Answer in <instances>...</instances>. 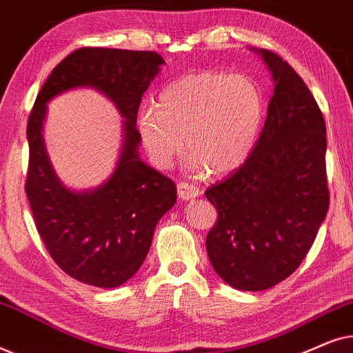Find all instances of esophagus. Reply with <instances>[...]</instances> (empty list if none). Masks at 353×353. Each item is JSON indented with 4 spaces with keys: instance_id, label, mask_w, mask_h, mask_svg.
<instances>
[{
    "instance_id": "esophagus-1",
    "label": "esophagus",
    "mask_w": 353,
    "mask_h": 353,
    "mask_svg": "<svg viewBox=\"0 0 353 353\" xmlns=\"http://www.w3.org/2000/svg\"><path fill=\"white\" fill-rule=\"evenodd\" d=\"M176 191H178V196H180L183 201L194 199V197H197V196L201 194L199 188H197L196 185H190V183H186V181L178 183Z\"/></svg>"
}]
</instances>
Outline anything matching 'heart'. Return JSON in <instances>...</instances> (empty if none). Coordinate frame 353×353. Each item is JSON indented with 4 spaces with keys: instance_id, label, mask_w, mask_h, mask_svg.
<instances>
[{
    "instance_id": "heart-1",
    "label": "heart",
    "mask_w": 353,
    "mask_h": 353,
    "mask_svg": "<svg viewBox=\"0 0 353 353\" xmlns=\"http://www.w3.org/2000/svg\"><path fill=\"white\" fill-rule=\"evenodd\" d=\"M263 117L265 99L252 79L207 70L172 81L159 96V109L139 112L138 133L161 170L173 165L186 138L192 172L228 175L248 162Z\"/></svg>"
}]
</instances>
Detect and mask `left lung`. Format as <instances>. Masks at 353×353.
<instances>
[{"instance_id": "obj_1", "label": "left lung", "mask_w": 353, "mask_h": 353, "mask_svg": "<svg viewBox=\"0 0 353 353\" xmlns=\"http://www.w3.org/2000/svg\"><path fill=\"white\" fill-rule=\"evenodd\" d=\"M259 52L274 80L263 130L248 162L205 191L219 214L207 255L239 291H265L291 276L330 207L321 109L281 56Z\"/></svg>"}]
</instances>
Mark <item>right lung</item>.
Returning a JSON list of instances; mask_svg holds the SVG:
<instances>
[{
    "label": "right lung",
    "instance_id": "add662e5",
    "mask_svg": "<svg viewBox=\"0 0 353 353\" xmlns=\"http://www.w3.org/2000/svg\"><path fill=\"white\" fill-rule=\"evenodd\" d=\"M162 64L154 51L80 48L52 69L28 115L26 192L37 231L57 267L90 286L128 281L146 259L157 221L176 202L175 183L138 157V109ZM77 85L103 90L125 117L118 167L86 193L69 192L57 180L41 137L47 101Z\"/></svg>",
    "mask_w": 353,
    "mask_h": 353
}]
</instances>
